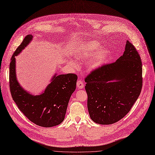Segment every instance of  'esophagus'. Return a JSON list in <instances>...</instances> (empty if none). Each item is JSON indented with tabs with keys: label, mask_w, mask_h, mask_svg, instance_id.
Here are the masks:
<instances>
[{
	"label": "esophagus",
	"mask_w": 155,
	"mask_h": 155,
	"mask_svg": "<svg viewBox=\"0 0 155 155\" xmlns=\"http://www.w3.org/2000/svg\"><path fill=\"white\" fill-rule=\"evenodd\" d=\"M76 84H77V87H78V89H83L84 87V83L82 82V81L81 80L78 81Z\"/></svg>",
	"instance_id": "obj_1"
}]
</instances>
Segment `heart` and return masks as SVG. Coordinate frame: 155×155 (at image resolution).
Instances as JSON below:
<instances>
[{
    "instance_id": "heart-1",
    "label": "heart",
    "mask_w": 155,
    "mask_h": 155,
    "mask_svg": "<svg viewBox=\"0 0 155 155\" xmlns=\"http://www.w3.org/2000/svg\"><path fill=\"white\" fill-rule=\"evenodd\" d=\"M101 45L97 41H87L78 49L75 57L81 61L88 60L87 69L89 71H96L102 68L108 61L110 51L106 48H101ZM76 66L74 61L71 63Z\"/></svg>"
}]
</instances>
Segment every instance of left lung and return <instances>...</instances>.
Returning a JSON list of instances; mask_svg holds the SVG:
<instances>
[{
    "mask_svg": "<svg viewBox=\"0 0 155 155\" xmlns=\"http://www.w3.org/2000/svg\"><path fill=\"white\" fill-rule=\"evenodd\" d=\"M142 64L134 46L128 40L122 56L93 71L85 79L87 109L97 124L110 125L130 110L142 87Z\"/></svg>",
    "mask_w": 155,
    "mask_h": 155,
    "instance_id": "8db88e82",
    "label": "left lung"
}]
</instances>
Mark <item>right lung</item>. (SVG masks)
Returning a JSON list of instances; mask_svg holds the SVG:
<instances>
[{
  "label": "right lung",
  "instance_id": "1",
  "mask_svg": "<svg viewBox=\"0 0 155 155\" xmlns=\"http://www.w3.org/2000/svg\"><path fill=\"white\" fill-rule=\"evenodd\" d=\"M33 40L28 35L12 56L10 64V89L13 100L28 119L40 127H51L60 124L64 119L71 95L76 87L77 75L56 73L50 83L39 95L27 91L20 84L16 73V59Z\"/></svg>",
  "mask_w": 155,
  "mask_h": 155
}]
</instances>
